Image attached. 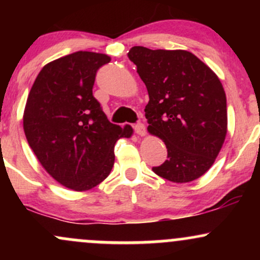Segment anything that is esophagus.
Here are the masks:
<instances>
[{
	"label": "esophagus",
	"instance_id": "obj_1",
	"mask_svg": "<svg viewBox=\"0 0 260 260\" xmlns=\"http://www.w3.org/2000/svg\"><path fill=\"white\" fill-rule=\"evenodd\" d=\"M133 128H134V131H136V133L140 137L145 136V133H147V129H145L144 123H142V122H138V123L134 124Z\"/></svg>",
	"mask_w": 260,
	"mask_h": 260
}]
</instances>
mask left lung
<instances>
[{
  "mask_svg": "<svg viewBox=\"0 0 260 260\" xmlns=\"http://www.w3.org/2000/svg\"><path fill=\"white\" fill-rule=\"evenodd\" d=\"M128 57L148 89V132L168 149V160L153 171L176 183L197 180L211 168L228 133L221 82L184 50L134 46Z\"/></svg>",
  "mask_w": 260,
  "mask_h": 260,
  "instance_id": "obj_1",
  "label": "left lung"
}]
</instances>
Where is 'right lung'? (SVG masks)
Listing matches in <instances>:
<instances>
[{"label": "right lung", "mask_w": 260, "mask_h": 260, "mask_svg": "<svg viewBox=\"0 0 260 260\" xmlns=\"http://www.w3.org/2000/svg\"><path fill=\"white\" fill-rule=\"evenodd\" d=\"M110 61L89 51L55 59L38 74L26 100L23 127L29 145L58 183L78 192L105 180L116 142L133 132L107 120L92 95L98 70Z\"/></svg>", "instance_id": "obj_1"}]
</instances>
